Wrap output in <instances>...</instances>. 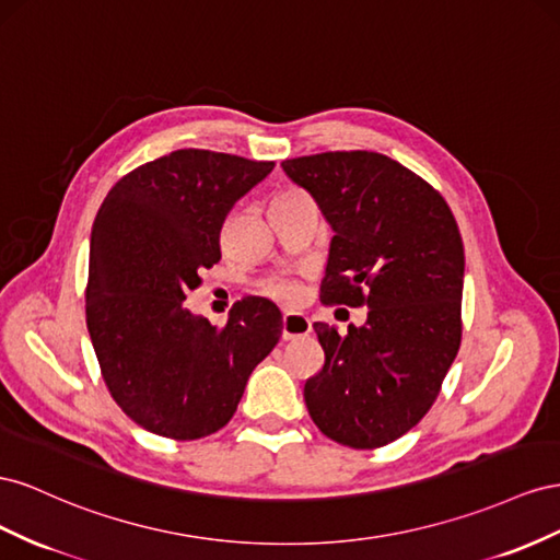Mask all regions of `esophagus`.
<instances>
[{"mask_svg":"<svg viewBox=\"0 0 560 560\" xmlns=\"http://www.w3.org/2000/svg\"><path fill=\"white\" fill-rule=\"evenodd\" d=\"M312 332V324L307 316L302 314H283L281 322V338L283 340H298V338H307Z\"/></svg>","mask_w":560,"mask_h":560,"instance_id":"esophagus-1","label":"esophagus"}]
</instances>
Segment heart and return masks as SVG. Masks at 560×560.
Segmentation results:
<instances>
[{
	"mask_svg": "<svg viewBox=\"0 0 560 560\" xmlns=\"http://www.w3.org/2000/svg\"><path fill=\"white\" fill-rule=\"evenodd\" d=\"M305 199H310L305 191L289 187V189H281L279 195H275L271 203H293V201H305ZM265 293L271 295L275 300H279V302H283V305H295L298 298H300V289L291 281H271V283L265 285Z\"/></svg>",
	"mask_w": 560,
	"mask_h": 560,
	"instance_id": "1",
	"label": "heart"
}]
</instances>
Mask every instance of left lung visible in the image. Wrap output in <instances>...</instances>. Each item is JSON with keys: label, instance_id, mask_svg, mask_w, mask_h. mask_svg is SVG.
<instances>
[{"label": "left lung", "instance_id": "8db88e82", "mask_svg": "<svg viewBox=\"0 0 560 560\" xmlns=\"http://www.w3.org/2000/svg\"><path fill=\"white\" fill-rule=\"evenodd\" d=\"M281 166L335 232L322 302L369 307L345 335L314 324L326 361L305 382L307 410L328 439L380 448L424 418L457 357L459 228L434 187L385 154L322 152Z\"/></svg>", "mask_w": 560, "mask_h": 560}]
</instances>
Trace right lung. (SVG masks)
I'll return each instance as SVG.
<instances>
[{"label": "right lung", "instance_id": "right-lung-1", "mask_svg": "<svg viewBox=\"0 0 560 560\" xmlns=\"http://www.w3.org/2000/svg\"><path fill=\"white\" fill-rule=\"evenodd\" d=\"M275 162L175 150L126 173L91 232L86 326L117 406L142 429L195 441L225 427L248 375L281 338V312L238 300L218 328L185 298L220 260L232 206Z\"/></svg>", "mask_w": 560, "mask_h": 560}]
</instances>
